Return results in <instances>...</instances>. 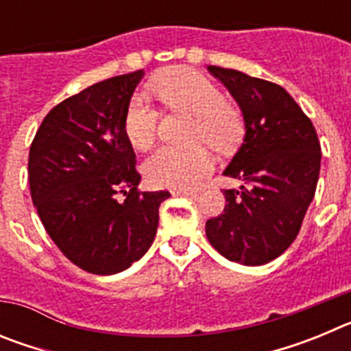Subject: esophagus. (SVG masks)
Masks as SVG:
<instances>
[{
  "label": "esophagus",
  "instance_id": "esophagus-1",
  "mask_svg": "<svg viewBox=\"0 0 351 351\" xmlns=\"http://www.w3.org/2000/svg\"><path fill=\"white\" fill-rule=\"evenodd\" d=\"M173 195H181V197H191L197 198L200 195V190H173Z\"/></svg>",
  "mask_w": 351,
  "mask_h": 351
}]
</instances>
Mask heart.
Here are the masks:
<instances>
[{"instance_id": "obj_1", "label": "heart", "mask_w": 351, "mask_h": 351, "mask_svg": "<svg viewBox=\"0 0 351 351\" xmlns=\"http://www.w3.org/2000/svg\"><path fill=\"white\" fill-rule=\"evenodd\" d=\"M160 101L173 112L195 116L191 141L207 142L218 151H230L244 135L243 112L225 100L221 89L191 68H172L151 82ZM160 125V110L142 95L130 98L123 117V132L135 149L151 147ZM214 158L206 145L193 149L160 147L144 163L147 181L158 188L188 190L207 178Z\"/></svg>"}]
</instances>
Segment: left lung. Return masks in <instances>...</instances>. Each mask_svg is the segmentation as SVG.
<instances>
[{
  "label": "left lung",
  "mask_w": 351,
  "mask_h": 351,
  "mask_svg": "<svg viewBox=\"0 0 351 351\" xmlns=\"http://www.w3.org/2000/svg\"><path fill=\"white\" fill-rule=\"evenodd\" d=\"M209 71L243 110L246 137L225 170L244 186L223 190L225 209L207 219L206 234L225 258L263 265L299 234L320 176V141L311 119L281 86L228 68Z\"/></svg>",
  "instance_id": "obj_1"
}]
</instances>
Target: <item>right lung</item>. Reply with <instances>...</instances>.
I'll use <instances>...</instances> for the list:
<instances>
[{
	"instance_id": "add662e5",
	"label": "right lung",
	"mask_w": 351,
	"mask_h": 351,
	"mask_svg": "<svg viewBox=\"0 0 351 351\" xmlns=\"http://www.w3.org/2000/svg\"><path fill=\"white\" fill-rule=\"evenodd\" d=\"M144 71L96 82L56 105L31 142L33 204L54 244L91 274H116L144 256L169 191H141L123 117ZM125 201L119 200V193Z\"/></svg>"
}]
</instances>
